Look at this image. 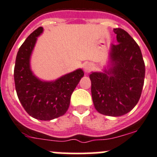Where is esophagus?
I'll use <instances>...</instances> for the list:
<instances>
[{
	"instance_id": "1",
	"label": "esophagus",
	"mask_w": 157,
	"mask_h": 157,
	"mask_svg": "<svg viewBox=\"0 0 157 157\" xmlns=\"http://www.w3.org/2000/svg\"><path fill=\"white\" fill-rule=\"evenodd\" d=\"M93 64H89H89H86L85 66H84V70H85V72H86V73H89V72L93 69Z\"/></svg>"
}]
</instances>
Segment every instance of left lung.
Listing matches in <instances>:
<instances>
[{"label": "left lung", "instance_id": "obj_1", "mask_svg": "<svg viewBox=\"0 0 157 157\" xmlns=\"http://www.w3.org/2000/svg\"><path fill=\"white\" fill-rule=\"evenodd\" d=\"M118 44H111L109 62L101 72H92L91 92L98 113L121 117L129 113L140 100L145 66L140 48L127 32L114 29Z\"/></svg>", "mask_w": 157, "mask_h": 157}]
</instances>
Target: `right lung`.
<instances>
[{"mask_svg": "<svg viewBox=\"0 0 157 157\" xmlns=\"http://www.w3.org/2000/svg\"><path fill=\"white\" fill-rule=\"evenodd\" d=\"M43 31V28H38L20 47L14 68V81L18 99L25 110L35 119L51 121L66 113L71 95L84 76V72L78 68L50 81L35 76L30 60L37 37Z\"/></svg>", "mask_w": 157, "mask_h": 157, "instance_id": "obj_1", "label": "right lung"}]
</instances>
